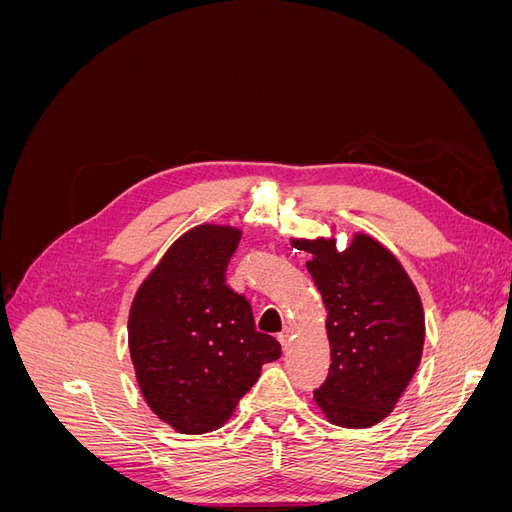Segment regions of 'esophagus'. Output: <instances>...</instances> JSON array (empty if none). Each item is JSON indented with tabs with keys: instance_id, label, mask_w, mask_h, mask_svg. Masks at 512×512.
<instances>
[{
	"instance_id": "obj_1",
	"label": "esophagus",
	"mask_w": 512,
	"mask_h": 512,
	"mask_svg": "<svg viewBox=\"0 0 512 512\" xmlns=\"http://www.w3.org/2000/svg\"><path fill=\"white\" fill-rule=\"evenodd\" d=\"M277 339H280V344H282V348L284 350H288L290 348V342H292V329H284L280 335H277Z\"/></svg>"
}]
</instances>
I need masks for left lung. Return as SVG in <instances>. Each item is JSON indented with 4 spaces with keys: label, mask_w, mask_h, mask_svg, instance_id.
<instances>
[{
    "label": "left lung",
    "mask_w": 512,
    "mask_h": 512,
    "mask_svg": "<svg viewBox=\"0 0 512 512\" xmlns=\"http://www.w3.org/2000/svg\"><path fill=\"white\" fill-rule=\"evenodd\" d=\"M309 256L305 267L327 309L329 376L314 391L329 423L365 429L389 416L416 374L425 344V312L397 256L354 232L346 250L337 239H292Z\"/></svg>",
    "instance_id": "obj_1"
}]
</instances>
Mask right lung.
<instances>
[{
	"label": "right lung",
	"instance_id": "add662e5",
	"mask_svg": "<svg viewBox=\"0 0 512 512\" xmlns=\"http://www.w3.org/2000/svg\"><path fill=\"white\" fill-rule=\"evenodd\" d=\"M241 241L230 224H200L168 247L138 286L128 348L138 389L160 421L179 433H209L235 414L265 363L282 356L258 333L252 307L226 286Z\"/></svg>",
	"mask_w": 512,
	"mask_h": 512
}]
</instances>
